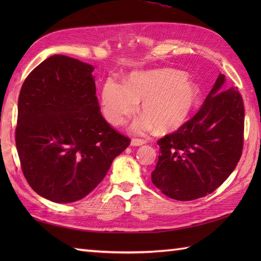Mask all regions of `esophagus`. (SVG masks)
I'll list each match as a JSON object with an SVG mask.
<instances>
[{"instance_id":"34e87169","label":"esophagus","mask_w":261,"mask_h":261,"mask_svg":"<svg viewBox=\"0 0 261 261\" xmlns=\"http://www.w3.org/2000/svg\"><path fill=\"white\" fill-rule=\"evenodd\" d=\"M147 141L145 139H138V138H134V139L131 140V146L134 147H138V146H142L145 145Z\"/></svg>"}]
</instances>
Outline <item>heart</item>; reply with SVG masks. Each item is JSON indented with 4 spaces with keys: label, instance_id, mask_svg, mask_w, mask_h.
<instances>
[{
    "label": "heart",
    "instance_id": "b5f03b06",
    "mask_svg": "<svg viewBox=\"0 0 261 261\" xmlns=\"http://www.w3.org/2000/svg\"><path fill=\"white\" fill-rule=\"evenodd\" d=\"M198 99L195 83L174 69L136 71L125 85L109 80L102 91L103 113L116 126L124 124L137 112L138 102H142L146 115L132 125L136 134L150 131L154 125L163 132L177 130L190 118Z\"/></svg>",
    "mask_w": 261,
    "mask_h": 261
}]
</instances>
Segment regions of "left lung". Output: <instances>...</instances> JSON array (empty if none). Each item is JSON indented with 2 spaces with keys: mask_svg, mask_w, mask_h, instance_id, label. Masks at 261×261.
Wrapping results in <instances>:
<instances>
[{
  "mask_svg": "<svg viewBox=\"0 0 261 261\" xmlns=\"http://www.w3.org/2000/svg\"><path fill=\"white\" fill-rule=\"evenodd\" d=\"M243 131L241 94L220 74L198 112L158 140L153 185L177 201H193L214 192L239 163Z\"/></svg>",
  "mask_w": 261,
  "mask_h": 261,
  "instance_id": "left-lung-1",
  "label": "left lung"
}]
</instances>
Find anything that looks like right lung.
Returning a JSON list of instances; mask_svg holds the SVG:
<instances>
[{
  "mask_svg": "<svg viewBox=\"0 0 261 261\" xmlns=\"http://www.w3.org/2000/svg\"><path fill=\"white\" fill-rule=\"evenodd\" d=\"M93 69L54 55L21 87L15 127L21 169L32 190L49 201L85 197L130 145L99 111Z\"/></svg>",
  "mask_w": 261,
  "mask_h": 261,
  "instance_id": "obj_1",
  "label": "right lung"
}]
</instances>
